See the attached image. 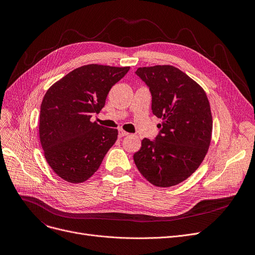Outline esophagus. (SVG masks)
<instances>
[{
	"instance_id": "obj_1",
	"label": "esophagus",
	"mask_w": 255,
	"mask_h": 255,
	"mask_svg": "<svg viewBox=\"0 0 255 255\" xmlns=\"http://www.w3.org/2000/svg\"><path fill=\"white\" fill-rule=\"evenodd\" d=\"M127 135H129V133L126 132V131H124V130H120V131H119V134H118V136H119L120 138L125 137V136H127Z\"/></svg>"
}]
</instances>
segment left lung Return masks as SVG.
Here are the masks:
<instances>
[{"instance_id":"obj_1","label":"left lung","mask_w":255,"mask_h":255,"mask_svg":"<svg viewBox=\"0 0 255 255\" xmlns=\"http://www.w3.org/2000/svg\"><path fill=\"white\" fill-rule=\"evenodd\" d=\"M135 74L149 88L153 115L162 119L154 140L144 138L134 155L140 173L159 188L191 176L204 160L213 120L205 91L172 65L139 67Z\"/></svg>"}]
</instances>
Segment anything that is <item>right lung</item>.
<instances>
[{
	"instance_id": "right-lung-1",
	"label": "right lung",
	"mask_w": 255,
	"mask_h": 255,
	"mask_svg": "<svg viewBox=\"0 0 255 255\" xmlns=\"http://www.w3.org/2000/svg\"><path fill=\"white\" fill-rule=\"evenodd\" d=\"M129 69V66L84 65L46 92L40 107L41 146L49 166L68 183L89 179L116 142V129L91 122V118L102 110L111 88Z\"/></svg>"
}]
</instances>
